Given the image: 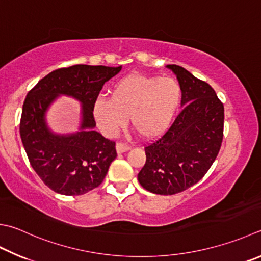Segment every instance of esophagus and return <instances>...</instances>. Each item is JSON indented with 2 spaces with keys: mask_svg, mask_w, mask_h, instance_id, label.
I'll list each match as a JSON object with an SVG mask.
<instances>
[{
  "mask_svg": "<svg viewBox=\"0 0 261 261\" xmlns=\"http://www.w3.org/2000/svg\"><path fill=\"white\" fill-rule=\"evenodd\" d=\"M129 149H130V146L127 145V144H124V143H117L116 144V150H117L118 153H124V152L128 151Z\"/></svg>",
  "mask_w": 261,
  "mask_h": 261,
  "instance_id": "1",
  "label": "esophagus"
}]
</instances>
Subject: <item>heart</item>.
I'll list each match as a JSON object with an SVG mask.
<instances>
[{"instance_id": "1", "label": "heart", "mask_w": 261, "mask_h": 261, "mask_svg": "<svg viewBox=\"0 0 261 261\" xmlns=\"http://www.w3.org/2000/svg\"><path fill=\"white\" fill-rule=\"evenodd\" d=\"M179 102L180 87L173 78L130 73L112 85L110 100L95 101L93 116L106 136H116L129 116L140 135L151 140L168 129Z\"/></svg>"}]
</instances>
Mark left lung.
Segmentation results:
<instances>
[{"instance_id": "left-lung-1", "label": "left lung", "mask_w": 261, "mask_h": 261, "mask_svg": "<svg viewBox=\"0 0 261 261\" xmlns=\"http://www.w3.org/2000/svg\"><path fill=\"white\" fill-rule=\"evenodd\" d=\"M181 91V109L166 134L145 147L146 161L137 175L151 193L173 195L207 174L223 141L224 106L214 88L183 67L166 66Z\"/></svg>"}]
</instances>
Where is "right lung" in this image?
<instances>
[{
	"instance_id": "obj_1",
	"label": "right lung",
	"mask_w": 261,
	"mask_h": 261,
	"mask_svg": "<svg viewBox=\"0 0 261 261\" xmlns=\"http://www.w3.org/2000/svg\"><path fill=\"white\" fill-rule=\"evenodd\" d=\"M121 67L75 65L48 73L24 99L20 137L29 162L44 184L63 195H82L99 186L116 159V143L95 128L93 106L102 86ZM81 103L79 130L69 135L53 132L46 114L59 96Z\"/></svg>"
}]
</instances>
